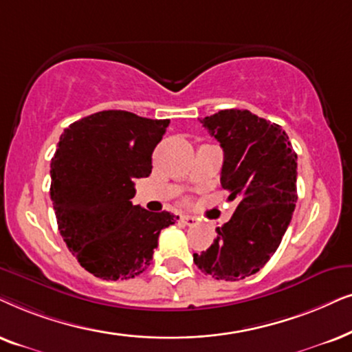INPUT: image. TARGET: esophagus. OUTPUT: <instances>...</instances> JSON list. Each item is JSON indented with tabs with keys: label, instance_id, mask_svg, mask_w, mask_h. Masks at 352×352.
<instances>
[{
	"label": "esophagus",
	"instance_id": "obj_1",
	"mask_svg": "<svg viewBox=\"0 0 352 352\" xmlns=\"http://www.w3.org/2000/svg\"><path fill=\"white\" fill-rule=\"evenodd\" d=\"M182 222L191 227V225H196V219L191 217V215H184V217H182Z\"/></svg>",
	"mask_w": 352,
	"mask_h": 352
}]
</instances>
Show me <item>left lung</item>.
<instances>
[{
	"label": "left lung",
	"instance_id": "1",
	"mask_svg": "<svg viewBox=\"0 0 352 352\" xmlns=\"http://www.w3.org/2000/svg\"><path fill=\"white\" fill-rule=\"evenodd\" d=\"M199 122L223 149L222 188L240 203L193 261L215 280L236 282L259 272L282 243L298 201V154L280 125L246 109H223Z\"/></svg>",
	"mask_w": 352,
	"mask_h": 352
}]
</instances>
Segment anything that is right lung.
Instances as JSON below:
<instances>
[{"label":"right lung","mask_w":352,"mask_h":352,"mask_svg":"<svg viewBox=\"0 0 352 352\" xmlns=\"http://www.w3.org/2000/svg\"><path fill=\"white\" fill-rule=\"evenodd\" d=\"M168 119L101 111L74 122L51 159V201L60 236L83 269L102 280L143 274L162 228L175 215L133 206L135 179L151 173V156Z\"/></svg>","instance_id":"obj_1"}]
</instances>
